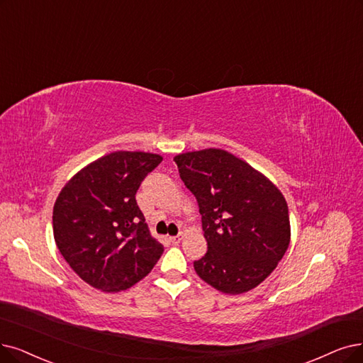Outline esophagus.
Here are the masks:
<instances>
[{
	"label": "esophagus",
	"mask_w": 363,
	"mask_h": 363,
	"mask_svg": "<svg viewBox=\"0 0 363 363\" xmlns=\"http://www.w3.org/2000/svg\"><path fill=\"white\" fill-rule=\"evenodd\" d=\"M183 237H184V234H183V232H180L179 235H176V237H171V238H169V241H171L172 244H179V242L183 240Z\"/></svg>",
	"instance_id": "esophagus-1"
}]
</instances>
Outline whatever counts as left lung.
Returning <instances> with one entry per match:
<instances>
[{"label":"left lung","instance_id":"8db88e82","mask_svg":"<svg viewBox=\"0 0 363 363\" xmlns=\"http://www.w3.org/2000/svg\"><path fill=\"white\" fill-rule=\"evenodd\" d=\"M180 179L198 201L207 253L195 260L199 277L223 294L262 283L291 241L289 208L265 176L222 149L174 157Z\"/></svg>","mask_w":363,"mask_h":363}]
</instances>
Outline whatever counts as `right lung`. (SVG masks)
<instances>
[{
    "instance_id": "1",
    "label": "right lung",
    "mask_w": 363,
    "mask_h": 363,
    "mask_svg": "<svg viewBox=\"0 0 363 363\" xmlns=\"http://www.w3.org/2000/svg\"><path fill=\"white\" fill-rule=\"evenodd\" d=\"M162 157L114 152L79 171L53 207V237L82 280L104 292L126 291L152 271L164 245L149 232L135 194Z\"/></svg>"
}]
</instances>
